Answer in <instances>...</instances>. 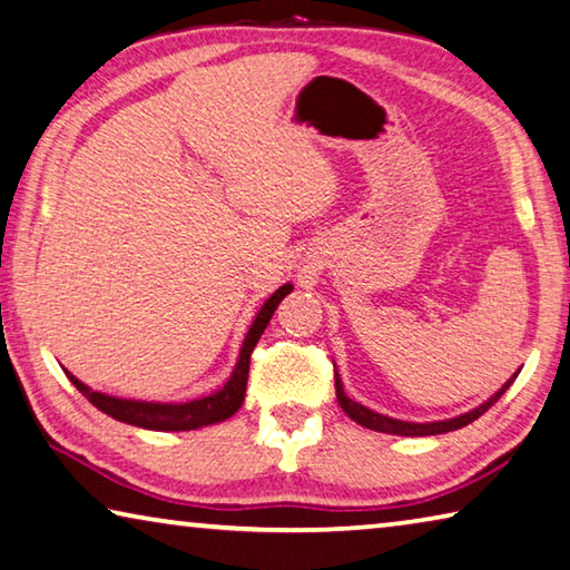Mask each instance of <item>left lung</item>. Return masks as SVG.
<instances>
[{
  "mask_svg": "<svg viewBox=\"0 0 570 570\" xmlns=\"http://www.w3.org/2000/svg\"><path fill=\"white\" fill-rule=\"evenodd\" d=\"M518 375V373H515ZM515 375L508 381L501 391H498L493 397H488V401L483 405L473 407L471 413H463L458 417H451V421H435V423H405V421H395V417H387V415H381L371 411V407H365L361 403L351 401V397L345 395L343 391V381L341 375L335 373V395H337V403H341L343 411L347 413V417H353V421L357 425L363 428H371V431H377V433H391V435H438V433H451V431H458V428H463L468 423H473L475 417H481L488 407H491L493 403H498V397H501L508 387H511V383L515 381Z\"/></svg>",
  "mask_w": 570,
  "mask_h": 570,
  "instance_id": "1",
  "label": "left lung"
}]
</instances>
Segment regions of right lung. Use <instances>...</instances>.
Wrapping results in <instances>:
<instances>
[{
	"label": "right lung",
	"instance_id": "add662e5",
	"mask_svg": "<svg viewBox=\"0 0 570 570\" xmlns=\"http://www.w3.org/2000/svg\"><path fill=\"white\" fill-rule=\"evenodd\" d=\"M291 291H293L291 283L283 285L279 291H275L267 297V303L263 307H259V313L255 315V321L245 335V343L239 347V357L233 375H229V381L213 395L197 397V401H189V403H142V401H125V397L97 393L92 387H87L82 381H77L72 373H67V377L89 403L99 407V411L112 415L115 421L147 428V431H195V428H203V425L223 423L229 415H235L239 411V405H243L247 373H249V355H253L259 335L265 333L275 307Z\"/></svg>",
	"mask_w": 570,
	"mask_h": 570
}]
</instances>
